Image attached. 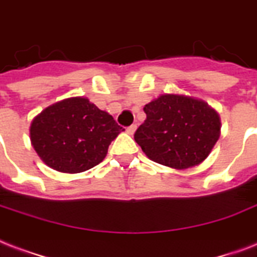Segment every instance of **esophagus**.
<instances>
[{"label":"esophagus","instance_id":"1","mask_svg":"<svg viewBox=\"0 0 257 257\" xmlns=\"http://www.w3.org/2000/svg\"><path fill=\"white\" fill-rule=\"evenodd\" d=\"M135 130H137V124H131V126H128L127 127V134H130V135H133L135 133Z\"/></svg>","mask_w":257,"mask_h":257}]
</instances>
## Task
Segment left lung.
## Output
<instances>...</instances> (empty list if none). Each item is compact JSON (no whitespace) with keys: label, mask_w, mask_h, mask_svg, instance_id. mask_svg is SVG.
I'll list each match as a JSON object with an SVG mask.
<instances>
[{"label":"left lung","mask_w":257,"mask_h":257,"mask_svg":"<svg viewBox=\"0 0 257 257\" xmlns=\"http://www.w3.org/2000/svg\"><path fill=\"white\" fill-rule=\"evenodd\" d=\"M134 139L150 160L174 169L201 164L220 137V118L205 101L162 95L145 106Z\"/></svg>","instance_id":"left-lung-1"}]
</instances>
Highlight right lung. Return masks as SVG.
Instances as JSON below:
<instances>
[{
	"mask_svg": "<svg viewBox=\"0 0 257 257\" xmlns=\"http://www.w3.org/2000/svg\"><path fill=\"white\" fill-rule=\"evenodd\" d=\"M120 131L123 127L88 99L69 97L33 119L31 141L49 168L81 173L104 160L110 143Z\"/></svg>",
	"mask_w": 257,
	"mask_h": 257,
	"instance_id": "1",
	"label": "right lung"
}]
</instances>
